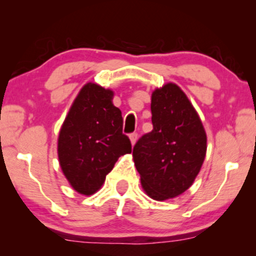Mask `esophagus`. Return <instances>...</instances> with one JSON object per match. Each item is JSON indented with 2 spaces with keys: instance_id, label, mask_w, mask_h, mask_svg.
Instances as JSON below:
<instances>
[{
  "instance_id": "obj_1",
  "label": "esophagus",
  "mask_w": 256,
  "mask_h": 256,
  "mask_svg": "<svg viewBox=\"0 0 256 256\" xmlns=\"http://www.w3.org/2000/svg\"><path fill=\"white\" fill-rule=\"evenodd\" d=\"M130 140H131V144L132 146H134V143H136V140H137V134H130Z\"/></svg>"
}]
</instances>
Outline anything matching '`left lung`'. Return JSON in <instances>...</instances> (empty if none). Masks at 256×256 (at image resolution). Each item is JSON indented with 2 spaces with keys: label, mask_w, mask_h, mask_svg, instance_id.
Wrapping results in <instances>:
<instances>
[{
  "label": "left lung",
  "mask_w": 256,
  "mask_h": 256,
  "mask_svg": "<svg viewBox=\"0 0 256 256\" xmlns=\"http://www.w3.org/2000/svg\"><path fill=\"white\" fill-rule=\"evenodd\" d=\"M152 131L134 146V166L146 195L156 201L186 192L198 177L207 152V134L198 112L177 84L152 94Z\"/></svg>",
  "instance_id": "left-lung-1"
}]
</instances>
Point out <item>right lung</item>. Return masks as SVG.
<instances>
[{"mask_svg":"<svg viewBox=\"0 0 256 256\" xmlns=\"http://www.w3.org/2000/svg\"><path fill=\"white\" fill-rule=\"evenodd\" d=\"M114 92L86 83L67 113L58 138V156L64 176L76 192L92 195L131 142L122 134V110L113 104Z\"/></svg>","mask_w":256,"mask_h":256,"instance_id":"right-lung-1","label":"right lung"}]
</instances>
